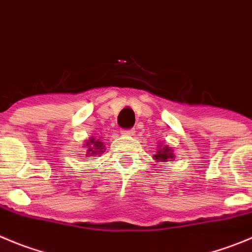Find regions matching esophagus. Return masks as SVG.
I'll return each mask as SVG.
<instances>
[{"mask_svg":"<svg viewBox=\"0 0 252 252\" xmlns=\"http://www.w3.org/2000/svg\"><path fill=\"white\" fill-rule=\"evenodd\" d=\"M125 133H126V135H128V136H133V133H135V130H133V128H130V130L125 131Z\"/></svg>","mask_w":252,"mask_h":252,"instance_id":"34e87169","label":"esophagus"}]
</instances>
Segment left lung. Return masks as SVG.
Wrapping results in <instances>:
<instances>
[{
  "instance_id": "obj_1",
  "label": "left lung",
  "mask_w": 252,
  "mask_h": 252,
  "mask_svg": "<svg viewBox=\"0 0 252 252\" xmlns=\"http://www.w3.org/2000/svg\"><path fill=\"white\" fill-rule=\"evenodd\" d=\"M174 157H176V155H174L173 148L160 143L159 150H157V153L153 156V159H155L156 163H157V162H168V160L173 159Z\"/></svg>"
}]
</instances>
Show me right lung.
I'll list each match as a JSON object with an SVG mask.
<instances>
[{
    "label": "right lung",
    "mask_w": 252,
    "mask_h": 252,
    "mask_svg": "<svg viewBox=\"0 0 252 252\" xmlns=\"http://www.w3.org/2000/svg\"><path fill=\"white\" fill-rule=\"evenodd\" d=\"M85 146L88 147V155L86 156H100L104 152V143L100 140L94 137H90L86 141Z\"/></svg>",
    "instance_id": "obj_1"
}]
</instances>
